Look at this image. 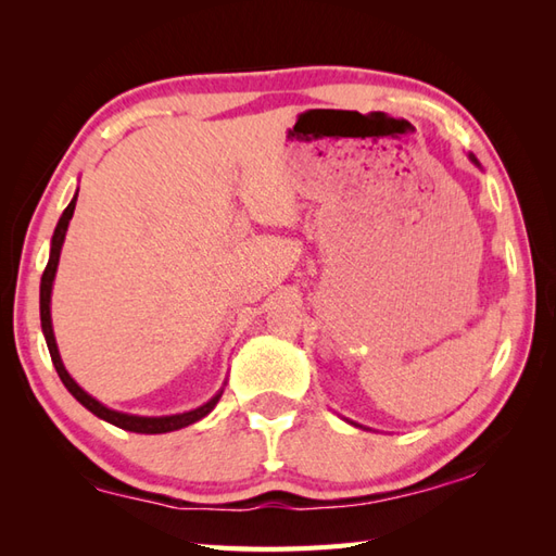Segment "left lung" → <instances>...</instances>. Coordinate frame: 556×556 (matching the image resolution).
I'll use <instances>...</instances> for the list:
<instances>
[{
  "mask_svg": "<svg viewBox=\"0 0 556 556\" xmlns=\"http://www.w3.org/2000/svg\"><path fill=\"white\" fill-rule=\"evenodd\" d=\"M470 157V162H473V164H478V160H476V155H468ZM478 167H480V164H478Z\"/></svg>",
  "mask_w": 556,
  "mask_h": 556,
  "instance_id": "left-lung-1",
  "label": "left lung"
}]
</instances>
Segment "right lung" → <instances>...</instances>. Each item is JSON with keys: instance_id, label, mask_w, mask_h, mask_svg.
<instances>
[{"instance_id": "right-lung-1", "label": "right lung", "mask_w": 556, "mask_h": 556, "mask_svg": "<svg viewBox=\"0 0 556 556\" xmlns=\"http://www.w3.org/2000/svg\"><path fill=\"white\" fill-rule=\"evenodd\" d=\"M76 198L71 200L68 207L62 212V217L56 222V229L52 236V248H50V260H47V267L42 271V279H40V325H42V334L47 341V349H50V356L52 363L56 368L59 380L64 382V387L68 389L71 394H74L76 401H80L83 406H86L90 413H96L98 418L108 420L116 428L128 430V432H140V434H162V432H174V430H181L186 425H193L200 418H205L207 413L217 406V401L222 396L224 389L212 396L207 404L198 406L193 410H186V413H176V416H131V413H122V410H112L104 404H100L98 399H92L88 392H83V389L76 384L74 377H71L64 368L62 356H59V349H56V339H54V329H52V315H50V301H52V281L56 275V265H59V255H62V245L66 239V229H68V222L74 217V210H76Z\"/></svg>"}]
</instances>
